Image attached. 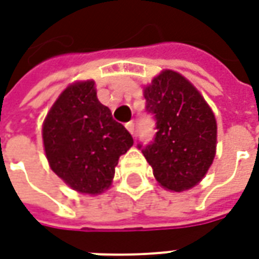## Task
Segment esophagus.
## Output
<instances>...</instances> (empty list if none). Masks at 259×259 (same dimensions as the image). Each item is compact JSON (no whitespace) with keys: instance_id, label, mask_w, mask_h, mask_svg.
Returning <instances> with one entry per match:
<instances>
[{"instance_id":"obj_1","label":"esophagus","mask_w":259,"mask_h":259,"mask_svg":"<svg viewBox=\"0 0 259 259\" xmlns=\"http://www.w3.org/2000/svg\"><path fill=\"white\" fill-rule=\"evenodd\" d=\"M125 128H127L128 131H130V134H132V135H134V131H135V124H134V122L132 121L127 122V124H125Z\"/></svg>"}]
</instances>
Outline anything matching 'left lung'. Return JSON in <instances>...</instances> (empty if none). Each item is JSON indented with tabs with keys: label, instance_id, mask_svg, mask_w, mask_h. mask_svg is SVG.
<instances>
[{
	"label": "left lung",
	"instance_id": "obj_1",
	"mask_svg": "<svg viewBox=\"0 0 259 259\" xmlns=\"http://www.w3.org/2000/svg\"><path fill=\"white\" fill-rule=\"evenodd\" d=\"M146 111L156 120V135L141 149L164 189L184 192L204 178L217 149V121L192 82L164 70L143 90Z\"/></svg>",
	"mask_w": 259,
	"mask_h": 259
}]
</instances>
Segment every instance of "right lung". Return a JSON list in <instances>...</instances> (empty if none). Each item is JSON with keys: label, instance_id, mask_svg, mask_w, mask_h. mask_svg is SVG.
<instances>
[{"label": "right lung", "instance_id": "add662e5", "mask_svg": "<svg viewBox=\"0 0 259 259\" xmlns=\"http://www.w3.org/2000/svg\"><path fill=\"white\" fill-rule=\"evenodd\" d=\"M51 168L71 189L99 194L109 188L121 154L134 145L131 134L98 101L95 81L66 88L42 124Z\"/></svg>", "mask_w": 259, "mask_h": 259}]
</instances>
